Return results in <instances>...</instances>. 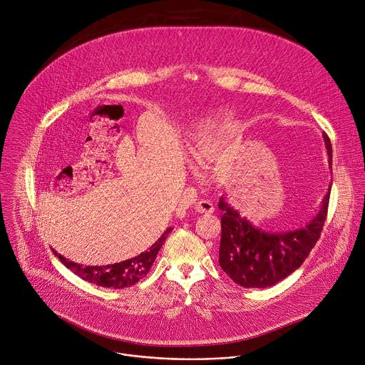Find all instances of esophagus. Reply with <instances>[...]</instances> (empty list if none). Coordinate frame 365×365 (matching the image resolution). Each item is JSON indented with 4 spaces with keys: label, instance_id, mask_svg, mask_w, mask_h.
Returning a JSON list of instances; mask_svg holds the SVG:
<instances>
[{
    "label": "esophagus",
    "instance_id": "34e87169",
    "mask_svg": "<svg viewBox=\"0 0 365 365\" xmlns=\"http://www.w3.org/2000/svg\"><path fill=\"white\" fill-rule=\"evenodd\" d=\"M195 210H196L197 213H212V212L215 210V206H213V203H212L210 200L202 199V200H199V202L196 203Z\"/></svg>",
    "mask_w": 365,
    "mask_h": 365
}]
</instances>
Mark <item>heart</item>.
<instances>
[{
	"label": "heart",
	"instance_id": "1",
	"mask_svg": "<svg viewBox=\"0 0 365 365\" xmlns=\"http://www.w3.org/2000/svg\"><path fill=\"white\" fill-rule=\"evenodd\" d=\"M222 143V140L219 138H205L203 140L199 142V145L196 146L195 149V158L199 160V162H203L205 159H207L217 148L219 145Z\"/></svg>",
	"mask_w": 365,
	"mask_h": 365
}]
</instances>
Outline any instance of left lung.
<instances>
[{
  "label": "left lung",
  "instance_id": "1",
  "mask_svg": "<svg viewBox=\"0 0 365 365\" xmlns=\"http://www.w3.org/2000/svg\"><path fill=\"white\" fill-rule=\"evenodd\" d=\"M324 140L331 166L332 148L325 133ZM328 203L329 190L319 212L305 226L288 232H268L255 227L220 197L217 205L222 210L220 268L244 288H267L278 284L298 269L315 247L327 219Z\"/></svg>",
  "mask_w": 365,
  "mask_h": 365
}]
</instances>
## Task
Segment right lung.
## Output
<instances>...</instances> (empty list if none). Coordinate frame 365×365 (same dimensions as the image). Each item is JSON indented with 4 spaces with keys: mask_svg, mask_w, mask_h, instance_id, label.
I'll return each mask as SVG.
<instances>
[{
    "mask_svg": "<svg viewBox=\"0 0 365 365\" xmlns=\"http://www.w3.org/2000/svg\"><path fill=\"white\" fill-rule=\"evenodd\" d=\"M172 229L173 227H168L165 230V233L162 235V237L159 240H156L149 250L142 252L139 257L123 261V262H118V264H113V265L83 267L80 264L66 259L56 251H54V254L57 258H60V261L66 265V268H68L70 271H73L76 275H78L81 279H84L87 282H91V284H96V285L104 287V288H114V289L128 288V287L138 284L140 279H143L148 275L149 269L152 268V265L158 257V252L160 251V248L163 245L168 233L172 232Z\"/></svg>",
    "mask_w": 365,
    "mask_h": 365,
    "instance_id": "right-lung-1",
    "label": "right lung"
}]
</instances>
